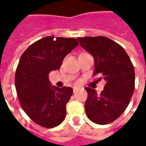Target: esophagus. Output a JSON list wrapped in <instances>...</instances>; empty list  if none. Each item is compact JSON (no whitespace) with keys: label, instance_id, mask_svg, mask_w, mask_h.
I'll use <instances>...</instances> for the list:
<instances>
[{"label":"esophagus","instance_id":"obj_1","mask_svg":"<svg viewBox=\"0 0 146 146\" xmlns=\"http://www.w3.org/2000/svg\"><path fill=\"white\" fill-rule=\"evenodd\" d=\"M78 89H79V88H77V87H74V88H73V92H76Z\"/></svg>","mask_w":146,"mask_h":146}]
</instances>
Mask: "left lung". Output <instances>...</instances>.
Segmentation results:
<instances>
[{
  "label": "left lung",
  "mask_w": 146,
  "mask_h": 146,
  "mask_svg": "<svg viewBox=\"0 0 146 146\" xmlns=\"http://www.w3.org/2000/svg\"><path fill=\"white\" fill-rule=\"evenodd\" d=\"M80 44L95 60L94 74L106 80L104 90L98 94L86 88L88 98L84 108L92 122L105 125L121 116L135 90V70L125 50L106 36L78 37Z\"/></svg>",
  "instance_id": "1"
}]
</instances>
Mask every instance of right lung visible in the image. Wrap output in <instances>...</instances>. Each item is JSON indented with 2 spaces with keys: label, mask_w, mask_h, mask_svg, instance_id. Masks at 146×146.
<instances>
[{
  "label": "right lung",
  "mask_w": 146,
  "mask_h": 146,
  "mask_svg": "<svg viewBox=\"0 0 146 146\" xmlns=\"http://www.w3.org/2000/svg\"><path fill=\"white\" fill-rule=\"evenodd\" d=\"M78 44L74 38L46 36L30 45L19 59L15 76L18 98L27 116L44 127H54L66 117L73 89L52 86L48 74L59 70Z\"/></svg>",
  "instance_id": "add662e5"
}]
</instances>
